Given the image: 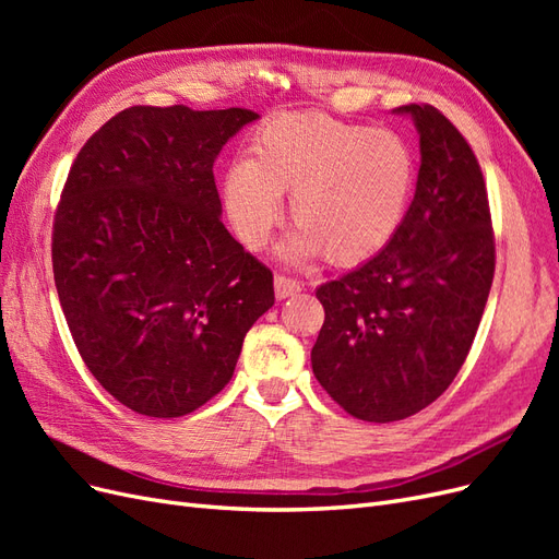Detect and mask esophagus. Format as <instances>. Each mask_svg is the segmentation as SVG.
<instances>
[{
  "instance_id": "esophagus-1",
  "label": "esophagus",
  "mask_w": 559,
  "mask_h": 559,
  "mask_svg": "<svg viewBox=\"0 0 559 559\" xmlns=\"http://www.w3.org/2000/svg\"><path fill=\"white\" fill-rule=\"evenodd\" d=\"M298 292H300V282L298 280L286 277V275H277L275 277V296H277V300L289 298V296H294Z\"/></svg>"
}]
</instances>
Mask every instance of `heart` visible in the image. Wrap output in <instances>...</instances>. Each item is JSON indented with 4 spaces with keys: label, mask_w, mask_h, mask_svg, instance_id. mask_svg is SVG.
I'll use <instances>...</instances> for the list:
<instances>
[{
    "label": "heart",
    "mask_w": 559,
    "mask_h": 559,
    "mask_svg": "<svg viewBox=\"0 0 559 559\" xmlns=\"http://www.w3.org/2000/svg\"><path fill=\"white\" fill-rule=\"evenodd\" d=\"M417 181L411 144L399 132L337 121L326 114H282L257 132L251 158L228 165L224 210L238 238L261 249L292 195L298 224L284 259L357 265L394 240Z\"/></svg>",
    "instance_id": "obj_1"
}]
</instances>
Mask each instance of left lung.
<instances>
[{
	"label": "left lung",
	"instance_id": "8db88e82",
	"mask_svg": "<svg viewBox=\"0 0 559 559\" xmlns=\"http://www.w3.org/2000/svg\"><path fill=\"white\" fill-rule=\"evenodd\" d=\"M419 173L405 222L378 257L321 284L326 319L312 370L352 417L396 421L441 396L460 373L495 277V233L480 165L431 105H405Z\"/></svg>",
	"mask_w": 559,
	"mask_h": 559
}]
</instances>
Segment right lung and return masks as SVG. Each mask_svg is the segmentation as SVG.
I'll return each mask as SVG.
<instances>
[{
	"label": "right lung",
	"instance_id": "obj_1",
	"mask_svg": "<svg viewBox=\"0 0 559 559\" xmlns=\"http://www.w3.org/2000/svg\"><path fill=\"white\" fill-rule=\"evenodd\" d=\"M259 114L130 107L83 144L53 222V277L83 364L126 408L181 417L233 378L273 273L222 224L214 160Z\"/></svg>",
	"mask_w": 559,
	"mask_h": 559
}]
</instances>
